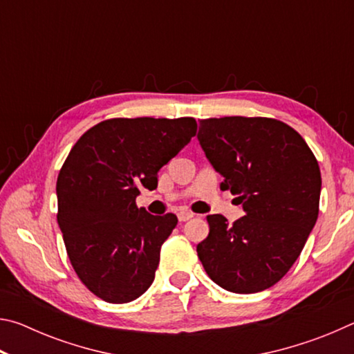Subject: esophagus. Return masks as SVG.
Returning <instances> with one entry per match:
<instances>
[{
    "label": "esophagus",
    "mask_w": 354,
    "mask_h": 354,
    "mask_svg": "<svg viewBox=\"0 0 354 354\" xmlns=\"http://www.w3.org/2000/svg\"><path fill=\"white\" fill-rule=\"evenodd\" d=\"M192 217H194V214L187 212V211H181V212L178 214V220H179V221H187V220H190Z\"/></svg>",
    "instance_id": "esophagus-1"
}]
</instances>
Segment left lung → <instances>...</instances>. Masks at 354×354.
<instances>
[{"label": "left lung", "instance_id": "left-lung-1", "mask_svg": "<svg viewBox=\"0 0 354 354\" xmlns=\"http://www.w3.org/2000/svg\"><path fill=\"white\" fill-rule=\"evenodd\" d=\"M198 142L245 215L230 225L207 215L196 253L215 284L266 290L290 270L319 217V162L295 129L263 117L201 120Z\"/></svg>", "mask_w": 354, "mask_h": 354}]
</instances>
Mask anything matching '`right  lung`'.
<instances>
[{"label": "right lung", "instance_id": "right-lung-1", "mask_svg": "<svg viewBox=\"0 0 354 354\" xmlns=\"http://www.w3.org/2000/svg\"><path fill=\"white\" fill-rule=\"evenodd\" d=\"M196 133L195 118H111L71 148L57 176V223L71 266L107 303H129L153 284L160 247L175 214L137 207L140 189L158 187V173Z\"/></svg>", "mask_w": 354, "mask_h": 354}]
</instances>
